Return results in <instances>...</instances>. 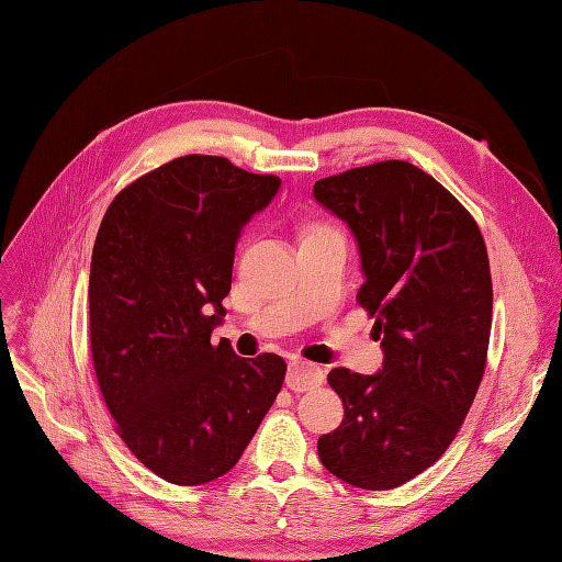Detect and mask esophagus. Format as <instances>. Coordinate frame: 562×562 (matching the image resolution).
<instances>
[{
    "label": "esophagus",
    "instance_id": "esophagus-1",
    "mask_svg": "<svg viewBox=\"0 0 562 562\" xmlns=\"http://www.w3.org/2000/svg\"><path fill=\"white\" fill-rule=\"evenodd\" d=\"M323 380H326V372H323L318 366H314L310 361L295 359V361L288 363V372H285L288 389L310 391L314 386H321Z\"/></svg>",
    "mask_w": 562,
    "mask_h": 562
}]
</instances>
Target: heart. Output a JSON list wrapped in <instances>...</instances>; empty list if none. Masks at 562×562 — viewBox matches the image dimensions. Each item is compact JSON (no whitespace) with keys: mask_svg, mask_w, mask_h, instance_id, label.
Instances as JSON below:
<instances>
[{"mask_svg":"<svg viewBox=\"0 0 562 562\" xmlns=\"http://www.w3.org/2000/svg\"><path fill=\"white\" fill-rule=\"evenodd\" d=\"M312 229H314V227H312Z\"/></svg>","mask_w":562,"mask_h":562,"instance_id":"obj_1","label":"heart"}]
</instances>
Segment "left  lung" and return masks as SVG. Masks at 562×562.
I'll return each instance as SVG.
<instances>
[{
  "label": "left lung",
  "instance_id": "obj_1",
  "mask_svg": "<svg viewBox=\"0 0 562 562\" xmlns=\"http://www.w3.org/2000/svg\"><path fill=\"white\" fill-rule=\"evenodd\" d=\"M359 244L356 300L375 316L384 361L375 375L335 368L345 405L318 457L363 490L407 483L448 450L481 386L492 279L483 234L443 184L407 161L351 168L314 184Z\"/></svg>",
  "mask_w": 562,
  "mask_h": 562
}]
</instances>
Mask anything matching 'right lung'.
<instances>
[{
  "label": "right lung",
  "mask_w": 562,
  "mask_h": 562,
  "mask_svg": "<svg viewBox=\"0 0 562 562\" xmlns=\"http://www.w3.org/2000/svg\"><path fill=\"white\" fill-rule=\"evenodd\" d=\"M281 180L187 155L124 187L100 223L89 279L91 356L116 434L159 479L203 485L244 454L277 401V353L236 356L227 314L234 248Z\"/></svg>",
  "instance_id": "obj_1"
}]
</instances>
